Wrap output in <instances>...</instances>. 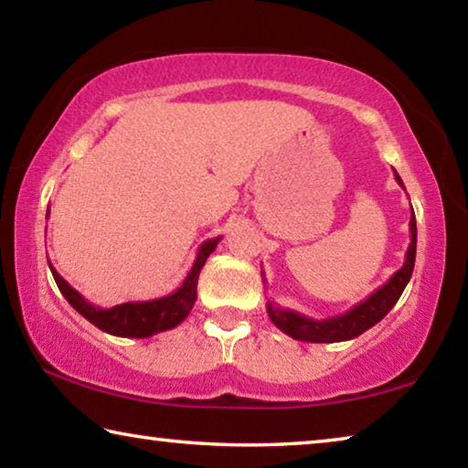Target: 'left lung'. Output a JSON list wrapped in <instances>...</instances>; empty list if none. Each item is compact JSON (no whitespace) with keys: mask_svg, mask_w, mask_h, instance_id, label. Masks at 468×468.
Segmentation results:
<instances>
[{"mask_svg":"<svg viewBox=\"0 0 468 468\" xmlns=\"http://www.w3.org/2000/svg\"><path fill=\"white\" fill-rule=\"evenodd\" d=\"M394 179L396 184L405 189V184H402V179L399 173H396V169ZM409 231L410 243L405 253V264H402L400 271H396L382 287L371 292L367 299H363L361 303L353 305L351 310L345 314L335 315V318L314 320L299 312L284 310V307L276 305L274 301H266V312L271 315L274 326L282 330L284 335H289L291 338L303 340V343H343V340L357 338L371 326H376V324L396 305V301L400 299L402 291H405L407 282L410 281V274H413L417 253V220L413 206H410Z\"/></svg>","mask_w":468,"mask_h":468,"instance_id":"obj_1","label":"left lung"}]
</instances>
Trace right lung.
Listing matches in <instances>:
<instances>
[{
	"instance_id": "obj_1",
	"label": "right lung",
	"mask_w": 468,
	"mask_h": 468,
	"mask_svg": "<svg viewBox=\"0 0 468 468\" xmlns=\"http://www.w3.org/2000/svg\"><path fill=\"white\" fill-rule=\"evenodd\" d=\"M47 217H49V212H47ZM218 241L220 237H215V239H208L200 245L194 264L189 268L184 282H181V287L173 291L171 295L148 301H128V303H120L113 307H99L90 303V301L84 299L72 284L63 281V276L55 271L51 264L49 268L61 295L68 299V303L72 305L82 318L94 324L99 330L123 338H148L153 335H158V332L179 326V324L187 318V314L192 312L197 297V276H200L202 266L206 264L210 253L217 250Z\"/></svg>"
}]
</instances>
